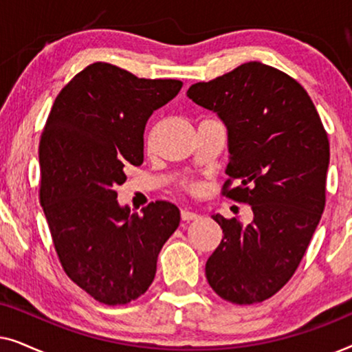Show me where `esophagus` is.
I'll return each mask as SVG.
<instances>
[{"mask_svg":"<svg viewBox=\"0 0 352 352\" xmlns=\"http://www.w3.org/2000/svg\"><path fill=\"white\" fill-rule=\"evenodd\" d=\"M181 218H182V221H194L199 218V214H197L195 211H190V210H181Z\"/></svg>","mask_w":352,"mask_h":352,"instance_id":"1","label":"esophagus"}]
</instances>
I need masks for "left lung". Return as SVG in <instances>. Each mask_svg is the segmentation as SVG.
Returning <instances> with one entry per match:
<instances>
[{
    "instance_id": "left-lung-1",
    "label": "left lung",
    "mask_w": 352,
    "mask_h": 352,
    "mask_svg": "<svg viewBox=\"0 0 352 352\" xmlns=\"http://www.w3.org/2000/svg\"><path fill=\"white\" fill-rule=\"evenodd\" d=\"M187 96L228 128L223 195L253 210L250 224L213 214L224 237L206 278L226 301L261 302L290 280L324 213L329 138L306 89L261 62L192 85Z\"/></svg>"
}]
</instances>
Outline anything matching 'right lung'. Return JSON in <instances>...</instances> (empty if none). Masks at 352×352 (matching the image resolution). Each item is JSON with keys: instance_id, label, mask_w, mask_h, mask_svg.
I'll return each instance as SVG.
<instances>
[{"instance_id": "right-lung-1", "label": "right lung", "mask_w": 352, "mask_h": 352, "mask_svg": "<svg viewBox=\"0 0 352 352\" xmlns=\"http://www.w3.org/2000/svg\"><path fill=\"white\" fill-rule=\"evenodd\" d=\"M179 80L138 78L107 62L76 74L54 100L40 141V201L57 256L76 285L109 306L151 287L158 253L179 226L170 201L131 213L115 187L144 162V129Z\"/></svg>"}]
</instances>
